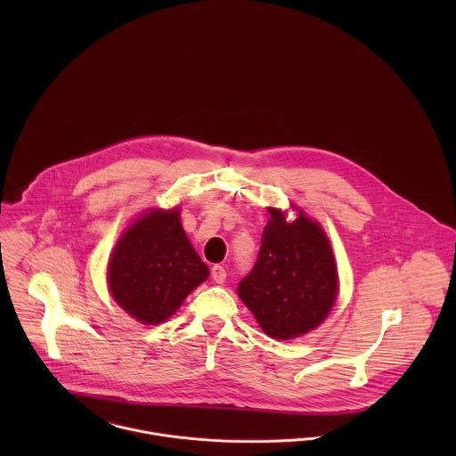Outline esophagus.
Returning <instances> with one entry per match:
<instances>
[{"mask_svg":"<svg viewBox=\"0 0 456 456\" xmlns=\"http://www.w3.org/2000/svg\"><path fill=\"white\" fill-rule=\"evenodd\" d=\"M210 273H212V279H214L216 284H223V282L226 281V270H224V266H221V265H214L212 270H210Z\"/></svg>","mask_w":456,"mask_h":456,"instance_id":"obj_1","label":"esophagus"}]
</instances>
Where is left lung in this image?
<instances>
[{
	"label": "left lung",
	"mask_w": 456,
	"mask_h": 456,
	"mask_svg": "<svg viewBox=\"0 0 456 456\" xmlns=\"http://www.w3.org/2000/svg\"><path fill=\"white\" fill-rule=\"evenodd\" d=\"M261 237L253 270L239 282V297L272 338H295L320 325L337 297V268L322 226L302 210L286 223L279 208Z\"/></svg>",
	"instance_id": "left-lung-1"
}]
</instances>
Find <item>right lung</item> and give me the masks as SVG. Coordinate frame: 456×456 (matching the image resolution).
<instances>
[{
    "label": "right lung",
    "instance_id": "right-lung-1",
    "mask_svg": "<svg viewBox=\"0 0 456 456\" xmlns=\"http://www.w3.org/2000/svg\"><path fill=\"white\" fill-rule=\"evenodd\" d=\"M208 277L188 240L179 210H151L118 242L109 263L116 302L143 325L168 320Z\"/></svg>",
    "mask_w": 456,
    "mask_h": 456
}]
</instances>
